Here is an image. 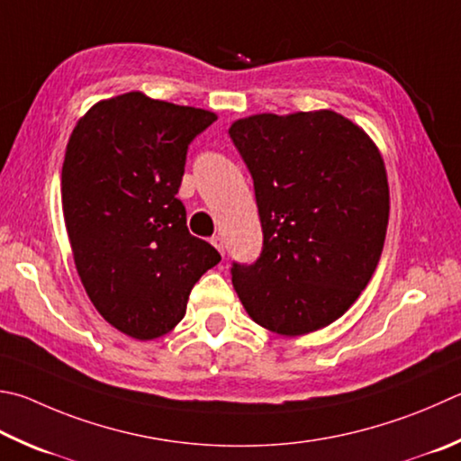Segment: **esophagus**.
Listing matches in <instances>:
<instances>
[{
	"instance_id": "obj_1",
	"label": "esophagus",
	"mask_w": 461,
	"mask_h": 461,
	"mask_svg": "<svg viewBox=\"0 0 461 461\" xmlns=\"http://www.w3.org/2000/svg\"><path fill=\"white\" fill-rule=\"evenodd\" d=\"M212 244H213V248L217 249V252H220V254L223 256V252H225V241H223V238H221V236H213V238H212Z\"/></svg>"
}]
</instances>
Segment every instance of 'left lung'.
<instances>
[{"label": "left lung", "instance_id": "left-lung-1", "mask_svg": "<svg viewBox=\"0 0 461 461\" xmlns=\"http://www.w3.org/2000/svg\"><path fill=\"white\" fill-rule=\"evenodd\" d=\"M230 137L254 179L264 246L231 266L246 312L300 337L345 314L366 288L389 223V183L369 135L334 111L240 119Z\"/></svg>", "mask_w": 461, "mask_h": 461}]
</instances>
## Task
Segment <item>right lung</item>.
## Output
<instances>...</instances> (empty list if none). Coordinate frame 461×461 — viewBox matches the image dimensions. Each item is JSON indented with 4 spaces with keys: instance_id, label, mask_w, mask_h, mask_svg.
Instances as JSON below:
<instances>
[{
    "instance_id": "right-lung-1",
    "label": "right lung",
    "mask_w": 461,
    "mask_h": 461,
    "mask_svg": "<svg viewBox=\"0 0 461 461\" xmlns=\"http://www.w3.org/2000/svg\"><path fill=\"white\" fill-rule=\"evenodd\" d=\"M217 116L143 92L100 100L66 145L62 209L88 298L116 330L163 337L221 256L191 236L177 191L189 143Z\"/></svg>"
}]
</instances>
